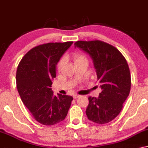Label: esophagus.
I'll use <instances>...</instances> for the list:
<instances>
[{
	"label": "esophagus",
	"mask_w": 148,
	"mask_h": 148,
	"mask_svg": "<svg viewBox=\"0 0 148 148\" xmlns=\"http://www.w3.org/2000/svg\"><path fill=\"white\" fill-rule=\"evenodd\" d=\"M80 96L79 95H77V94H75V95H73V98L74 99H77L78 97H79Z\"/></svg>",
	"instance_id": "esophagus-1"
}]
</instances>
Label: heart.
<instances>
[{
    "label": "heart",
    "mask_w": 148,
    "mask_h": 148,
    "mask_svg": "<svg viewBox=\"0 0 148 148\" xmlns=\"http://www.w3.org/2000/svg\"><path fill=\"white\" fill-rule=\"evenodd\" d=\"M73 59L75 63L80 62H83V61H86V62H87V59H86V58L85 57V55L82 53H75L73 55ZM65 60L64 58H62L60 60V62H58V69L59 71H60L61 69L63 68V66L65 65Z\"/></svg>",
    "instance_id": "1"
}]
</instances>
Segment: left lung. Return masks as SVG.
I'll use <instances>...</instances> for the list:
<instances>
[{"label": "left lung", "mask_w": 148, "mask_h": 148, "mask_svg": "<svg viewBox=\"0 0 148 148\" xmlns=\"http://www.w3.org/2000/svg\"><path fill=\"white\" fill-rule=\"evenodd\" d=\"M75 47L89 54L102 89L97 98L90 96L86 114L97 124L110 122L119 114L131 88V75L125 58L112 45L100 40L77 41Z\"/></svg>", "instance_id": "8db88e82"}]
</instances>
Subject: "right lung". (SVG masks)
<instances>
[{"label":"right lung","mask_w":148,"mask_h":148,"mask_svg":"<svg viewBox=\"0 0 148 148\" xmlns=\"http://www.w3.org/2000/svg\"><path fill=\"white\" fill-rule=\"evenodd\" d=\"M73 42L48 43L26 53L18 65L16 88L23 103L38 122L51 126L65 119L73 97L53 95L52 80L56 65Z\"/></svg>","instance_id":"obj_1"}]
</instances>
